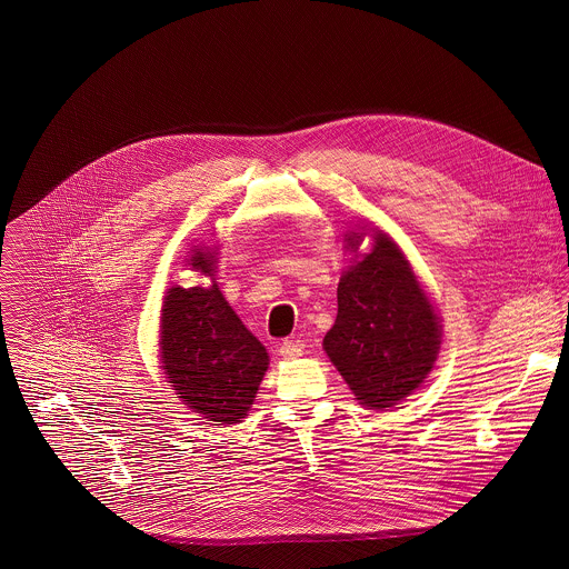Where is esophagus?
Listing matches in <instances>:
<instances>
[{
	"label": "esophagus",
	"mask_w": 569,
	"mask_h": 569,
	"mask_svg": "<svg viewBox=\"0 0 569 569\" xmlns=\"http://www.w3.org/2000/svg\"><path fill=\"white\" fill-rule=\"evenodd\" d=\"M280 356H282L284 360H296V358L302 356V347H300L298 342L284 341L280 345Z\"/></svg>",
	"instance_id": "esophagus-1"
}]
</instances>
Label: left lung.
<instances>
[{"instance_id": "obj_1", "label": "left lung", "mask_w": 569, "mask_h": 569, "mask_svg": "<svg viewBox=\"0 0 569 569\" xmlns=\"http://www.w3.org/2000/svg\"><path fill=\"white\" fill-rule=\"evenodd\" d=\"M360 232L347 234L353 248ZM339 315L323 349L353 390L371 408H392L422 383L440 349V321L417 276L383 234L339 282Z\"/></svg>"}]
</instances>
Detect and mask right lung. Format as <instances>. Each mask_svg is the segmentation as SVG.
Here are the masks:
<instances>
[{"instance_id": "1", "label": "right lung", "mask_w": 569, "mask_h": 569, "mask_svg": "<svg viewBox=\"0 0 569 569\" xmlns=\"http://www.w3.org/2000/svg\"><path fill=\"white\" fill-rule=\"evenodd\" d=\"M188 263L213 276V254L193 250ZM161 362L193 412L222 425L248 417L269 356L246 330L218 284L172 287L161 308Z\"/></svg>"}]
</instances>
